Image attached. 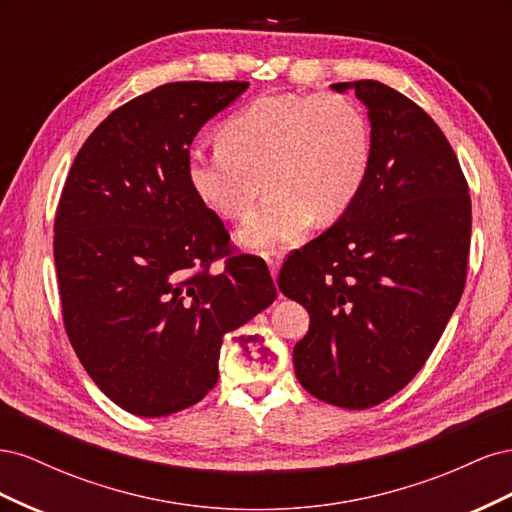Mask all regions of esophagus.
Listing matches in <instances>:
<instances>
[{
	"label": "esophagus",
	"mask_w": 512,
	"mask_h": 512,
	"mask_svg": "<svg viewBox=\"0 0 512 512\" xmlns=\"http://www.w3.org/2000/svg\"><path fill=\"white\" fill-rule=\"evenodd\" d=\"M265 260H267V265H269V269H271V273L275 275L277 273V269H280V265H282V258H284V252H280V250H267L265 254Z\"/></svg>",
	"instance_id": "esophagus-1"
}]
</instances>
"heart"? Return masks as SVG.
Here are the masks:
<instances>
[{
    "label": "heart",
    "mask_w": 512,
    "mask_h": 512,
    "mask_svg": "<svg viewBox=\"0 0 512 512\" xmlns=\"http://www.w3.org/2000/svg\"><path fill=\"white\" fill-rule=\"evenodd\" d=\"M222 145L188 153L200 203L226 220L252 211L258 179L269 200L239 230L252 250L299 241L318 218L337 220L359 194L369 164V126L342 94H271L224 121Z\"/></svg>",
    "instance_id": "heart-1"
}]
</instances>
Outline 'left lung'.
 <instances>
[{
    "mask_svg": "<svg viewBox=\"0 0 512 512\" xmlns=\"http://www.w3.org/2000/svg\"><path fill=\"white\" fill-rule=\"evenodd\" d=\"M369 108L359 194L327 232L292 252L277 286L309 314L292 361L307 393L365 410L418 374L466 288L472 200L444 132L380 81L335 83Z\"/></svg>",
    "mask_w": 512,
    "mask_h": 512,
    "instance_id": "left-lung-1",
    "label": "left lung"
}]
</instances>
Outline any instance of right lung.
I'll list each match as a JSON object with an SVG mask.
<instances>
[{
  "instance_id": "1",
  "label": "right lung",
  "mask_w": 512,
  "mask_h": 512,
  "mask_svg": "<svg viewBox=\"0 0 512 512\" xmlns=\"http://www.w3.org/2000/svg\"><path fill=\"white\" fill-rule=\"evenodd\" d=\"M245 81H179L108 115L76 153L55 213L70 344L98 389L136 416H168L220 378L224 333L269 307L265 260L232 254L188 181L198 130ZM218 259L222 272H211Z\"/></svg>"
}]
</instances>
